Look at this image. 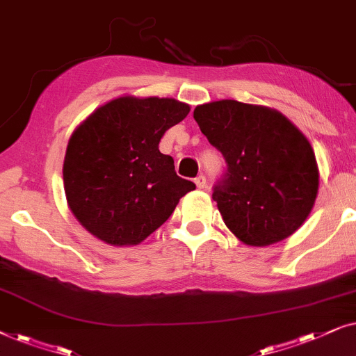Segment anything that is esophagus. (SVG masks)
<instances>
[{"label":"esophagus","instance_id":"esophagus-1","mask_svg":"<svg viewBox=\"0 0 356 356\" xmlns=\"http://www.w3.org/2000/svg\"><path fill=\"white\" fill-rule=\"evenodd\" d=\"M195 186L198 187V188H203L207 186V179H205V175H197L195 177Z\"/></svg>","mask_w":356,"mask_h":356}]
</instances>
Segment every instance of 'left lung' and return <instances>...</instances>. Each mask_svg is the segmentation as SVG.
Instances as JSON below:
<instances>
[{"label":"left lung","mask_w":356,"mask_h":356,"mask_svg":"<svg viewBox=\"0 0 356 356\" xmlns=\"http://www.w3.org/2000/svg\"><path fill=\"white\" fill-rule=\"evenodd\" d=\"M193 118L227 163L213 192L227 229L255 248L300 229L314 207L319 168L295 123L275 108L233 99L197 106Z\"/></svg>","instance_id":"obj_1"}]
</instances>
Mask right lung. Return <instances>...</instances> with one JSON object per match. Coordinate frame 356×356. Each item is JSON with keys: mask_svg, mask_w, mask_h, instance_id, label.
Segmentation results:
<instances>
[{"mask_svg": "<svg viewBox=\"0 0 356 356\" xmlns=\"http://www.w3.org/2000/svg\"><path fill=\"white\" fill-rule=\"evenodd\" d=\"M191 112L170 97L122 96L97 107L70 136L63 161L68 208L106 244L136 245L195 184L179 177L159 141Z\"/></svg>", "mask_w": 356, "mask_h": 356, "instance_id": "right-lung-1", "label": "right lung"}]
</instances>
